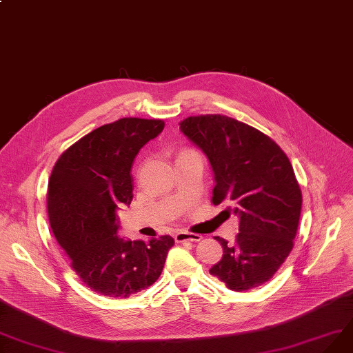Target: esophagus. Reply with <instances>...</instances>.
Wrapping results in <instances>:
<instances>
[{"instance_id": "esophagus-1", "label": "esophagus", "mask_w": 353, "mask_h": 353, "mask_svg": "<svg viewBox=\"0 0 353 353\" xmlns=\"http://www.w3.org/2000/svg\"><path fill=\"white\" fill-rule=\"evenodd\" d=\"M174 240L177 243H183V241H201L202 240V236L201 234H194V232H189V231H179L176 232L174 236Z\"/></svg>"}]
</instances>
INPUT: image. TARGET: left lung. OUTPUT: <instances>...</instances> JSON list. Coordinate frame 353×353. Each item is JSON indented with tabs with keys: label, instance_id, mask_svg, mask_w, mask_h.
<instances>
[{
	"label": "left lung",
	"instance_id": "1",
	"mask_svg": "<svg viewBox=\"0 0 353 353\" xmlns=\"http://www.w3.org/2000/svg\"><path fill=\"white\" fill-rule=\"evenodd\" d=\"M180 129L210 159L212 203H231L240 216L236 243L210 270L232 291L268 282L290 256L301 215L303 193L292 164L278 143L259 129L225 114H199Z\"/></svg>",
	"mask_w": 353,
	"mask_h": 353
}]
</instances>
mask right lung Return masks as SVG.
<instances>
[{"label": "right lung", "instance_id": "add662e5", "mask_svg": "<svg viewBox=\"0 0 353 353\" xmlns=\"http://www.w3.org/2000/svg\"><path fill=\"white\" fill-rule=\"evenodd\" d=\"M161 119L103 125L65 150L48 185L50 230L91 291L128 298L160 278L174 240L126 241L116 236L117 206L132 202L130 168L139 150L164 129Z\"/></svg>", "mask_w": 353, "mask_h": 353}]
</instances>
